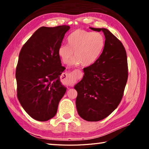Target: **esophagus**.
I'll use <instances>...</instances> for the list:
<instances>
[{
  "instance_id": "obj_1",
  "label": "esophagus",
  "mask_w": 149,
  "mask_h": 149,
  "mask_svg": "<svg viewBox=\"0 0 149 149\" xmlns=\"http://www.w3.org/2000/svg\"><path fill=\"white\" fill-rule=\"evenodd\" d=\"M65 78H66V80L68 81L70 79V77H69V75L68 74H65Z\"/></svg>"
}]
</instances>
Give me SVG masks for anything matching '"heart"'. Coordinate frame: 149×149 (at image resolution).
Here are the masks:
<instances>
[{
  "mask_svg": "<svg viewBox=\"0 0 149 149\" xmlns=\"http://www.w3.org/2000/svg\"><path fill=\"white\" fill-rule=\"evenodd\" d=\"M67 45H61L58 49V55L64 64H68L74 56L77 59L72 64H80L89 66L97 61L104 50L105 39L99 33L77 30L68 37Z\"/></svg>",
  "mask_w": 149,
  "mask_h": 149,
  "instance_id": "obj_1",
  "label": "heart"
}]
</instances>
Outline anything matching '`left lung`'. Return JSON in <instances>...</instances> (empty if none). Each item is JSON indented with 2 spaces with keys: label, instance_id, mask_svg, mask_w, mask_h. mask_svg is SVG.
<instances>
[{
  "label": "left lung",
  "instance_id": "8db88e82",
  "mask_svg": "<svg viewBox=\"0 0 149 149\" xmlns=\"http://www.w3.org/2000/svg\"><path fill=\"white\" fill-rule=\"evenodd\" d=\"M104 50L94 64L84 69L83 79L75 85L76 108L81 118L97 122L108 116L121 102L128 77L127 54L116 37L105 28Z\"/></svg>",
  "mask_w": 149,
  "mask_h": 149
}]
</instances>
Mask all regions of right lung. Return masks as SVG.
<instances>
[{"mask_svg":"<svg viewBox=\"0 0 149 149\" xmlns=\"http://www.w3.org/2000/svg\"><path fill=\"white\" fill-rule=\"evenodd\" d=\"M70 27H41L22 47L16 78L17 96L32 118L45 122L56 115L66 88L60 76L65 69L58 55L64 35Z\"/></svg>","mask_w":149,"mask_h":149,"instance_id":"right-lung-1","label":"right lung"}]
</instances>
